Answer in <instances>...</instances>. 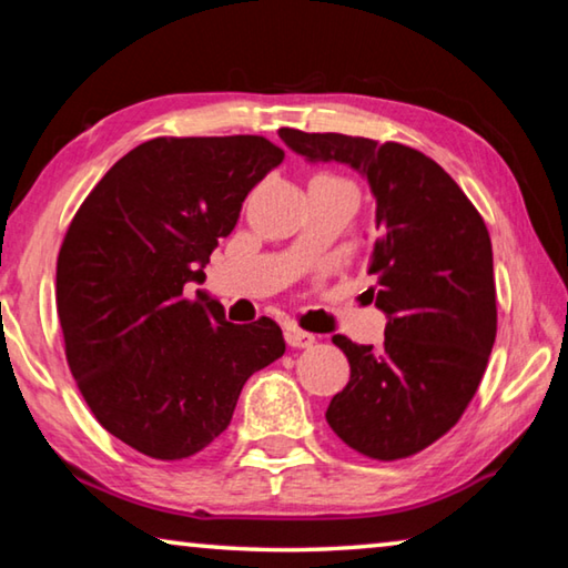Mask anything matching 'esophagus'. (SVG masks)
Segmentation results:
<instances>
[{
  "mask_svg": "<svg viewBox=\"0 0 568 568\" xmlns=\"http://www.w3.org/2000/svg\"><path fill=\"white\" fill-rule=\"evenodd\" d=\"M285 341H287V345H291V348H311V345L315 343V335L291 328L285 333Z\"/></svg>",
  "mask_w": 568,
  "mask_h": 568,
  "instance_id": "1",
  "label": "esophagus"
}]
</instances>
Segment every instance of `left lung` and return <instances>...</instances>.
<instances>
[{"label":"left lung","mask_w":568,"mask_h":568,"mask_svg":"<svg viewBox=\"0 0 568 568\" xmlns=\"http://www.w3.org/2000/svg\"><path fill=\"white\" fill-rule=\"evenodd\" d=\"M281 140L311 162H345L376 197L371 301L386 313L381 348L345 335L351 363L325 420L343 444L396 460L434 444L464 416L496 341L491 237L454 178L423 152L338 132L283 128Z\"/></svg>","instance_id":"1"}]
</instances>
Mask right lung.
I'll use <instances>...</instances> for the list:
<instances>
[{
	"label": "right lung",
	"mask_w": 568,
	"mask_h": 568,
	"mask_svg": "<svg viewBox=\"0 0 568 568\" xmlns=\"http://www.w3.org/2000/svg\"><path fill=\"white\" fill-rule=\"evenodd\" d=\"M285 152L257 134L155 138L114 162L77 210L57 257L64 353L94 418L158 460L200 454L245 381L285 353L281 325L225 321L187 283Z\"/></svg>",
	"instance_id": "obj_1"
}]
</instances>
